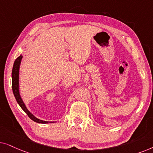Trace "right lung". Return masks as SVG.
I'll return each mask as SVG.
<instances>
[{"label": "right lung", "mask_w": 153, "mask_h": 153, "mask_svg": "<svg viewBox=\"0 0 153 153\" xmlns=\"http://www.w3.org/2000/svg\"><path fill=\"white\" fill-rule=\"evenodd\" d=\"M22 59V56L20 55L19 57L16 59L14 63L13 71H12V88H13V94L15 95V97L17 100V103H19L20 107L22 108V110L27 114L28 117H29L32 120L38 123H42V124H46V123H51L52 122H47L43 121L41 120L38 119L36 118L33 115H32L31 113L28 111V110L26 108L25 104H24L23 101H22L21 97L19 94V66L21 64V61Z\"/></svg>", "instance_id": "1"}]
</instances>
